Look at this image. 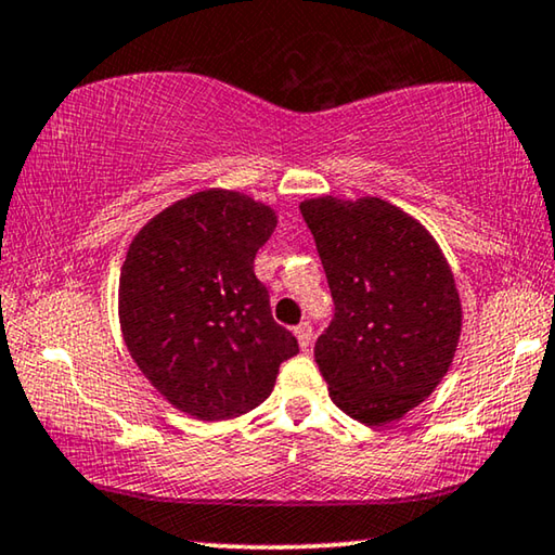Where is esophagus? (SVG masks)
<instances>
[{
    "label": "esophagus",
    "instance_id": "1",
    "mask_svg": "<svg viewBox=\"0 0 555 555\" xmlns=\"http://www.w3.org/2000/svg\"><path fill=\"white\" fill-rule=\"evenodd\" d=\"M294 336H296V341H299L301 349H309L311 336H313V328H311L309 321H301V324L294 328Z\"/></svg>",
    "mask_w": 555,
    "mask_h": 555
}]
</instances>
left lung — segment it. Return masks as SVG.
Instances as JSON below:
<instances>
[{"label": "left lung", "mask_w": 555, "mask_h": 555, "mask_svg": "<svg viewBox=\"0 0 555 555\" xmlns=\"http://www.w3.org/2000/svg\"><path fill=\"white\" fill-rule=\"evenodd\" d=\"M324 263L334 321L313 359L338 409L384 426L418 406L449 371L461 299L436 238L376 196L301 202Z\"/></svg>", "instance_id": "8db88e82"}]
</instances>
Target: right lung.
Wrapping results in <instances>:
<instances>
[{"label":"right lung","instance_id":"obj_1","mask_svg":"<svg viewBox=\"0 0 555 555\" xmlns=\"http://www.w3.org/2000/svg\"><path fill=\"white\" fill-rule=\"evenodd\" d=\"M274 229L271 206L206 189L149 219L129 244L119 276L124 344L149 384L198 421L256 409L281 361L299 353L254 274Z\"/></svg>","mask_w":555,"mask_h":555}]
</instances>
